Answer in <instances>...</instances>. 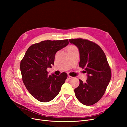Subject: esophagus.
Returning <instances> with one entry per match:
<instances>
[{"label":"esophagus","instance_id":"esophagus-1","mask_svg":"<svg viewBox=\"0 0 127 127\" xmlns=\"http://www.w3.org/2000/svg\"><path fill=\"white\" fill-rule=\"evenodd\" d=\"M72 78V77H71V76H69V75H68L67 78H68V79H71Z\"/></svg>","mask_w":127,"mask_h":127}]
</instances>
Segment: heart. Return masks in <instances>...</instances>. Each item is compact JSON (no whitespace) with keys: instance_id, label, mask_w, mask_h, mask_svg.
Returning <instances> with one entry per match:
<instances>
[{"instance_id":"1","label":"heart","mask_w":127,"mask_h":127,"mask_svg":"<svg viewBox=\"0 0 127 127\" xmlns=\"http://www.w3.org/2000/svg\"><path fill=\"white\" fill-rule=\"evenodd\" d=\"M71 47H74V46H70V47H69L68 48H71Z\"/></svg>"}]
</instances>
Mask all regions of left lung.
Returning <instances> with one entry per match:
<instances>
[{
    "label": "left lung",
    "instance_id": "obj_1",
    "mask_svg": "<svg viewBox=\"0 0 127 127\" xmlns=\"http://www.w3.org/2000/svg\"><path fill=\"white\" fill-rule=\"evenodd\" d=\"M69 42L78 48L79 66L85 69L87 79L75 89L76 98L85 105L97 103L103 96L111 78V71L104 52L94 42L82 39H69Z\"/></svg>",
    "mask_w": 127,
    "mask_h": 127
}]
</instances>
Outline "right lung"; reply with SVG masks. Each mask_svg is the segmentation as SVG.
I'll return each mask as SVG.
<instances>
[{
    "label": "right lung",
    "mask_w": 127,
    "mask_h": 127,
    "mask_svg": "<svg viewBox=\"0 0 127 127\" xmlns=\"http://www.w3.org/2000/svg\"><path fill=\"white\" fill-rule=\"evenodd\" d=\"M68 43V40L41 41L30 46L21 60L23 82L37 100L48 102L58 95L67 74L63 72L59 76H49L47 69L54 64L56 52Z\"/></svg>",
    "instance_id": "obj_1"
}]
</instances>
